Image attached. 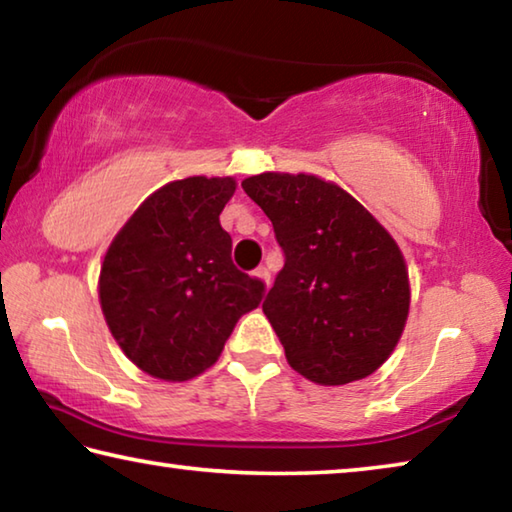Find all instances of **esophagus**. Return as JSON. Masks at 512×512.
Returning <instances> with one entry per match:
<instances>
[{
    "instance_id": "obj_1",
    "label": "esophagus",
    "mask_w": 512,
    "mask_h": 512,
    "mask_svg": "<svg viewBox=\"0 0 512 512\" xmlns=\"http://www.w3.org/2000/svg\"><path fill=\"white\" fill-rule=\"evenodd\" d=\"M255 275L259 277V280H262V282L266 284V289L271 287V273H268V268H266V266H259L257 271H255Z\"/></svg>"
}]
</instances>
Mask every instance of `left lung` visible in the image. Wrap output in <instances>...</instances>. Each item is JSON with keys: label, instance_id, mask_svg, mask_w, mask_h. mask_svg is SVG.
Segmentation results:
<instances>
[{"label": "left lung", "instance_id": "8db88e82", "mask_svg": "<svg viewBox=\"0 0 512 512\" xmlns=\"http://www.w3.org/2000/svg\"><path fill=\"white\" fill-rule=\"evenodd\" d=\"M244 192L271 219L284 266L264 300L291 368L323 386L375 372L409 316V273L366 207L309 173H259Z\"/></svg>", "mask_w": 512, "mask_h": 512}]
</instances>
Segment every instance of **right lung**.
I'll list each match as a JSON object with an SVG mask.
<instances>
[{
  "instance_id": "obj_1",
  "label": "right lung",
  "mask_w": 512,
  "mask_h": 512,
  "mask_svg": "<svg viewBox=\"0 0 512 512\" xmlns=\"http://www.w3.org/2000/svg\"><path fill=\"white\" fill-rule=\"evenodd\" d=\"M232 178L194 176L160 187L137 207L103 257L99 300L119 348L137 368L187 381L219 359L264 282L232 264L219 214Z\"/></svg>"
}]
</instances>
